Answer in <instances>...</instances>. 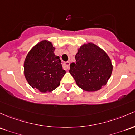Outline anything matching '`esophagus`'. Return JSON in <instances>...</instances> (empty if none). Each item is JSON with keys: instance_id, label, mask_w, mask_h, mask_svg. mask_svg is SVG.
I'll list each match as a JSON object with an SVG mask.
<instances>
[{"instance_id": "34e87169", "label": "esophagus", "mask_w": 135, "mask_h": 135, "mask_svg": "<svg viewBox=\"0 0 135 135\" xmlns=\"http://www.w3.org/2000/svg\"><path fill=\"white\" fill-rule=\"evenodd\" d=\"M69 65H70V63L69 61L64 62L63 63V67L64 68L65 70H68V69H69Z\"/></svg>"}]
</instances>
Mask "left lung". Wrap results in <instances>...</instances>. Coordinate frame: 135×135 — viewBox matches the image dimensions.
I'll list each match as a JSON object with an SVG mask.
<instances>
[{
    "instance_id": "1",
    "label": "left lung",
    "mask_w": 135,
    "mask_h": 135,
    "mask_svg": "<svg viewBox=\"0 0 135 135\" xmlns=\"http://www.w3.org/2000/svg\"><path fill=\"white\" fill-rule=\"evenodd\" d=\"M75 57L76 62L71 63L69 72L79 88L92 92L107 84L113 65L103 49L94 43H85L78 49Z\"/></svg>"
}]
</instances>
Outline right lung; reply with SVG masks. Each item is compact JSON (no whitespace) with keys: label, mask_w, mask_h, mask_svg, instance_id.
<instances>
[{"label":"right lung","mask_w":135,"mask_h":135,"mask_svg":"<svg viewBox=\"0 0 135 135\" xmlns=\"http://www.w3.org/2000/svg\"><path fill=\"white\" fill-rule=\"evenodd\" d=\"M56 48L48 40L36 44L27 54L23 73L29 85L41 93L51 92L60 86L66 71L62 68Z\"/></svg>","instance_id":"add662e5"}]
</instances>
